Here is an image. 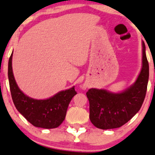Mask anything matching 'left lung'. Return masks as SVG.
Here are the masks:
<instances>
[{
    "label": "left lung",
    "instance_id": "1",
    "mask_svg": "<svg viewBox=\"0 0 155 155\" xmlns=\"http://www.w3.org/2000/svg\"><path fill=\"white\" fill-rule=\"evenodd\" d=\"M142 68L136 82L120 93L90 89L86 95L90 103V119L103 130L120 127L140 110L144 101L149 80V63L143 41Z\"/></svg>",
    "mask_w": 155,
    "mask_h": 155
}]
</instances>
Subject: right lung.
<instances>
[{
    "label": "right lung",
    "mask_w": 155,
    "mask_h": 155,
    "mask_svg": "<svg viewBox=\"0 0 155 155\" xmlns=\"http://www.w3.org/2000/svg\"><path fill=\"white\" fill-rule=\"evenodd\" d=\"M12 54L8 60V76L12 100L19 113L33 126L46 129L56 128L63 122L68 105L76 95L74 87L60 91L47 100H35L19 90L12 71Z\"/></svg>",
    "instance_id": "right-lung-1"
}]
</instances>
